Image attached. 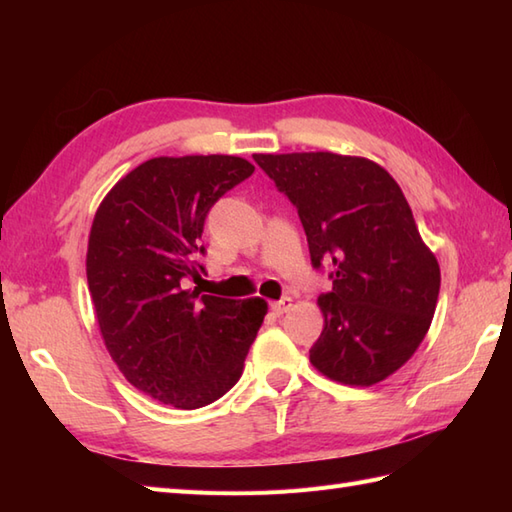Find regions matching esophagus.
<instances>
[{
  "label": "esophagus",
  "instance_id": "obj_1",
  "mask_svg": "<svg viewBox=\"0 0 512 512\" xmlns=\"http://www.w3.org/2000/svg\"><path fill=\"white\" fill-rule=\"evenodd\" d=\"M270 308H273V312H277V314H284L292 308V297H281L279 301L270 303Z\"/></svg>",
  "mask_w": 512,
  "mask_h": 512
}]
</instances>
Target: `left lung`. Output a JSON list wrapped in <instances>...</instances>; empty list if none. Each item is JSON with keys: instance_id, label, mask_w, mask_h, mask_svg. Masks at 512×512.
<instances>
[{"instance_id": "obj_1", "label": "left lung", "mask_w": 512, "mask_h": 512, "mask_svg": "<svg viewBox=\"0 0 512 512\" xmlns=\"http://www.w3.org/2000/svg\"><path fill=\"white\" fill-rule=\"evenodd\" d=\"M295 204L312 268L328 266L323 332L310 361L345 385H374L418 350L440 295V266L396 180L367 158L255 154Z\"/></svg>"}]
</instances>
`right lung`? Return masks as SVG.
<instances>
[{
	"mask_svg": "<svg viewBox=\"0 0 512 512\" xmlns=\"http://www.w3.org/2000/svg\"><path fill=\"white\" fill-rule=\"evenodd\" d=\"M253 171L235 156L151 158L96 211L88 286L103 341L129 383L162 405L198 409L222 398L264 321V299L200 295L184 284L204 270L211 206Z\"/></svg>",
	"mask_w": 512,
	"mask_h": 512,
	"instance_id": "1",
	"label": "right lung"
}]
</instances>
